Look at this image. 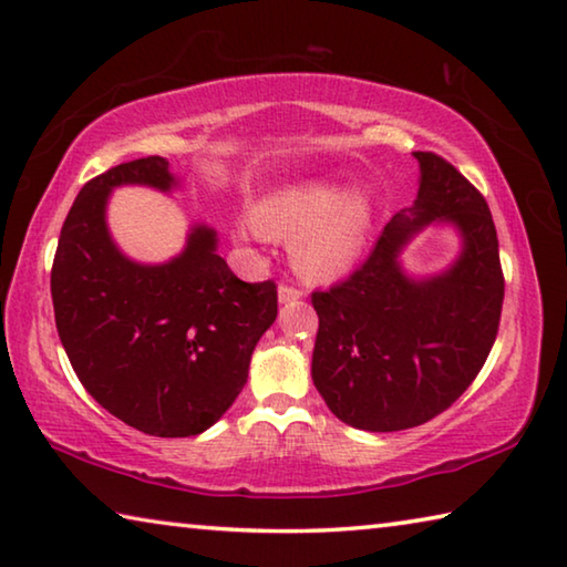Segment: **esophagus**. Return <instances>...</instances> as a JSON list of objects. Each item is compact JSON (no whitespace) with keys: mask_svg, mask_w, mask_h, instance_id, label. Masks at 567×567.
Masks as SVG:
<instances>
[{"mask_svg":"<svg viewBox=\"0 0 567 567\" xmlns=\"http://www.w3.org/2000/svg\"><path fill=\"white\" fill-rule=\"evenodd\" d=\"M277 297H280L282 305L297 302L302 297V290H300V287H295V285H280V290H277Z\"/></svg>","mask_w":567,"mask_h":567,"instance_id":"esophagus-1","label":"esophagus"}]
</instances>
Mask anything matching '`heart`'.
I'll list each match as a JSON object with an SVG mask.
<instances>
[{
    "instance_id": "1",
    "label": "heart",
    "mask_w": 567,
    "mask_h": 567,
    "mask_svg": "<svg viewBox=\"0 0 567 567\" xmlns=\"http://www.w3.org/2000/svg\"><path fill=\"white\" fill-rule=\"evenodd\" d=\"M252 219L237 227L239 239H292L297 270L310 280H332L358 260L370 233L372 207L364 192L310 182L262 199Z\"/></svg>"
}]
</instances>
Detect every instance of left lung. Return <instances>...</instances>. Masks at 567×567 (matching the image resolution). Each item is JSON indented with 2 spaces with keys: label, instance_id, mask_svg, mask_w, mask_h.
<instances>
[{
  "label": "left lung",
  "instance_id": "left-lung-1",
  "mask_svg": "<svg viewBox=\"0 0 567 567\" xmlns=\"http://www.w3.org/2000/svg\"><path fill=\"white\" fill-rule=\"evenodd\" d=\"M420 189L348 280L312 292L320 328L312 382L332 415L370 433L417 427L473 385L493 350L505 297L485 197L435 152H415ZM433 221L455 224L464 252L445 274L412 281L396 257Z\"/></svg>",
  "mask_w": 567,
  "mask_h": 567
}]
</instances>
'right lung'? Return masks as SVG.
Segmentation results:
<instances>
[{
	"mask_svg": "<svg viewBox=\"0 0 567 567\" xmlns=\"http://www.w3.org/2000/svg\"><path fill=\"white\" fill-rule=\"evenodd\" d=\"M120 185L169 192L177 179L165 157H142L82 187L52 265L56 332L84 390L114 417L157 437L199 435L243 392L277 318V285L239 280L205 225L175 260L132 262L104 219Z\"/></svg>",
	"mask_w": 567,
	"mask_h": 567,
	"instance_id": "right-lung-1",
	"label": "right lung"
}]
</instances>
